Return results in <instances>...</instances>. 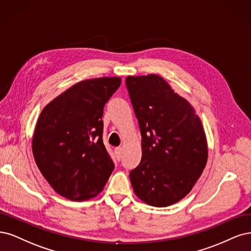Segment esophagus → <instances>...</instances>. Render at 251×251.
Here are the masks:
<instances>
[{"mask_svg": "<svg viewBox=\"0 0 251 251\" xmlns=\"http://www.w3.org/2000/svg\"><path fill=\"white\" fill-rule=\"evenodd\" d=\"M122 151H123V149L121 148V147H118V148L115 149V153H116V156H117L118 160L121 159V155H122Z\"/></svg>", "mask_w": 251, "mask_h": 251, "instance_id": "1", "label": "esophagus"}]
</instances>
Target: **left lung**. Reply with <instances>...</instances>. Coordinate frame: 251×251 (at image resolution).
Here are the masks:
<instances>
[{
	"instance_id": "left-lung-1",
	"label": "left lung",
	"mask_w": 251,
	"mask_h": 251,
	"mask_svg": "<svg viewBox=\"0 0 251 251\" xmlns=\"http://www.w3.org/2000/svg\"><path fill=\"white\" fill-rule=\"evenodd\" d=\"M126 86L142 135L141 163L129 178L145 203L169 206L188 195L205 168L203 127L192 105L160 76H128Z\"/></svg>"
}]
</instances>
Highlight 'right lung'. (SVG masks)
Returning <instances> with one entry per match:
<instances>
[{"instance_id":"add662e5","label":"right lung","mask_w":251,"mask_h":251,"mask_svg":"<svg viewBox=\"0 0 251 251\" xmlns=\"http://www.w3.org/2000/svg\"><path fill=\"white\" fill-rule=\"evenodd\" d=\"M121 81L119 77L84 80L40 112L32 151L39 171L59 195L75 201L94 198L114 171L102 140V116Z\"/></svg>"}]
</instances>
